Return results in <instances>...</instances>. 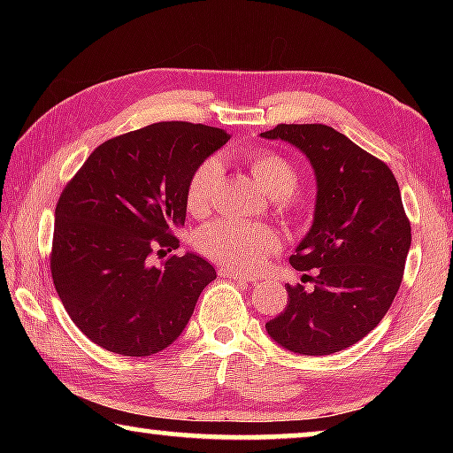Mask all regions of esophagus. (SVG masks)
<instances>
[{"label": "esophagus", "instance_id": "1", "mask_svg": "<svg viewBox=\"0 0 453 453\" xmlns=\"http://www.w3.org/2000/svg\"><path fill=\"white\" fill-rule=\"evenodd\" d=\"M219 278H227V280H234V281H248V283H254L256 280L254 278H245V275L237 273L234 270H226V267H221V270L218 272Z\"/></svg>", "mask_w": 453, "mask_h": 453}]
</instances>
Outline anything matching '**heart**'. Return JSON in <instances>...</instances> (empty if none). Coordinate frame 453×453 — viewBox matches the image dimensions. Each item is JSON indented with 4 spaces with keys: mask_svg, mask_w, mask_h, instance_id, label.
<instances>
[{
    "mask_svg": "<svg viewBox=\"0 0 453 453\" xmlns=\"http://www.w3.org/2000/svg\"><path fill=\"white\" fill-rule=\"evenodd\" d=\"M251 175L265 194L286 199L297 188V172L286 157L270 150H254L245 153ZM219 180L218 159H205L199 164L188 181V210L202 213L208 210L211 194ZM196 245L205 257L213 259L235 272L251 273L265 264L270 254L278 250V234L270 226L250 224L240 219H218L203 226L196 234Z\"/></svg>",
    "mask_w": 453,
    "mask_h": 453,
    "instance_id": "obj_1",
    "label": "heart"
}]
</instances>
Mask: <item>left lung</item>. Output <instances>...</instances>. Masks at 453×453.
Segmentation results:
<instances>
[{
  "label": "left lung",
  "mask_w": 453,
  "mask_h": 453,
  "mask_svg": "<svg viewBox=\"0 0 453 453\" xmlns=\"http://www.w3.org/2000/svg\"><path fill=\"white\" fill-rule=\"evenodd\" d=\"M300 150L316 175L310 232L289 264L316 270V288L288 286V305L265 324L294 354L329 356L380 324L400 289L411 227L389 167L324 124H280L264 132Z\"/></svg>",
  "instance_id": "left-lung-1"
}]
</instances>
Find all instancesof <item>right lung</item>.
Returning <instances> with one entry per match:
<instances>
[{"label": "right lung", "mask_w": 453, "mask_h": 453, "mask_svg": "<svg viewBox=\"0 0 453 453\" xmlns=\"http://www.w3.org/2000/svg\"><path fill=\"white\" fill-rule=\"evenodd\" d=\"M229 140L219 127L159 121L104 142L56 208L51 278L75 326L113 354L143 357L178 340L216 270L178 250L196 167Z\"/></svg>", "instance_id": "1"}]
</instances>
